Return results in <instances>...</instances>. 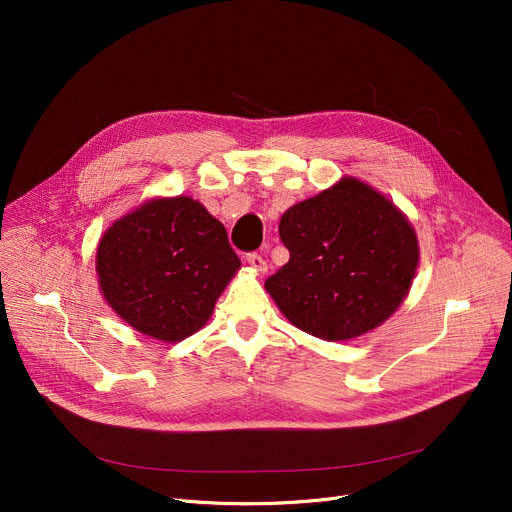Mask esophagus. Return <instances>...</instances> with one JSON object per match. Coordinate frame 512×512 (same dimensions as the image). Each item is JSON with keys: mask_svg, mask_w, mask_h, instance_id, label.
<instances>
[{"mask_svg": "<svg viewBox=\"0 0 512 512\" xmlns=\"http://www.w3.org/2000/svg\"><path fill=\"white\" fill-rule=\"evenodd\" d=\"M247 263L251 265V267H255V270L259 272V274H263L265 270H267V263H265V259L259 255V253H247Z\"/></svg>", "mask_w": 512, "mask_h": 512, "instance_id": "34e87169", "label": "esophagus"}]
</instances>
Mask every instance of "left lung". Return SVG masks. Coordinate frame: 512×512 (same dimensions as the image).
Instances as JSON below:
<instances>
[{"mask_svg":"<svg viewBox=\"0 0 512 512\" xmlns=\"http://www.w3.org/2000/svg\"><path fill=\"white\" fill-rule=\"evenodd\" d=\"M280 238L290 259L265 288L290 324L332 342L386 321L419 261L409 220L355 178L284 211Z\"/></svg>","mask_w":512,"mask_h":512,"instance_id":"1","label":"left lung"}]
</instances>
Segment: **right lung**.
Masks as SVG:
<instances>
[{"instance_id": "1", "label": "right lung", "mask_w": 512, "mask_h": 512, "mask_svg": "<svg viewBox=\"0 0 512 512\" xmlns=\"http://www.w3.org/2000/svg\"><path fill=\"white\" fill-rule=\"evenodd\" d=\"M238 267L226 228L188 197L145 203L97 247L105 301L134 330L164 342L205 324Z\"/></svg>"}]
</instances>
